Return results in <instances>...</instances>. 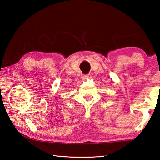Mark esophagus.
<instances>
[{
    "mask_svg": "<svg viewBox=\"0 0 160 160\" xmlns=\"http://www.w3.org/2000/svg\"><path fill=\"white\" fill-rule=\"evenodd\" d=\"M89 78L90 77H89V75H83L82 76V78L83 80H86V79H88V78Z\"/></svg>",
    "mask_w": 160,
    "mask_h": 160,
    "instance_id": "obj_1",
    "label": "esophagus"
}]
</instances>
